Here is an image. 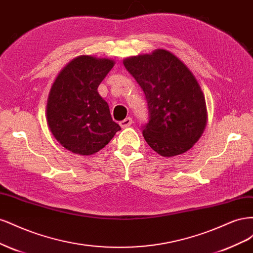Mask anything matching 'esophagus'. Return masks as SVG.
I'll return each mask as SVG.
<instances>
[{
    "instance_id": "34e87169",
    "label": "esophagus",
    "mask_w": 253,
    "mask_h": 253,
    "mask_svg": "<svg viewBox=\"0 0 253 253\" xmlns=\"http://www.w3.org/2000/svg\"><path fill=\"white\" fill-rule=\"evenodd\" d=\"M132 122H133V120H132V118H129V117H127V118H126V119H124L122 121H120L119 122V125H120V126L121 127H127V126H129L132 125Z\"/></svg>"
}]
</instances>
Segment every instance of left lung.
Listing matches in <instances>:
<instances>
[{
    "label": "left lung",
    "instance_id": "1",
    "mask_svg": "<svg viewBox=\"0 0 253 253\" xmlns=\"http://www.w3.org/2000/svg\"><path fill=\"white\" fill-rule=\"evenodd\" d=\"M124 64L148 102L149 121L141 127L145 141L164 157L190 150L207 125L205 96L194 75L166 49L126 58Z\"/></svg>",
    "mask_w": 253,
    "mask_h": 253
}]
</instances>
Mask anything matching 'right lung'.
Instances as JSON below:
<instances>
[{
  "label": "right lung",
  "mask_w": 253,
  "mask_h": 253,
  "mask_svg": "<svg viewBox=\"0 0 253 253\" xmlns=\"http://www.w3.org/2000/svg\"><path fill=\"white\" fill-rule=\"evenodd\" d=\"M114 64L111 59L79 56L60 72L50 88L47 126L58 142L75 154H95L121 129L98 93Z\"/></svg>",
  "instance_id": "1"
}]
</instances>
